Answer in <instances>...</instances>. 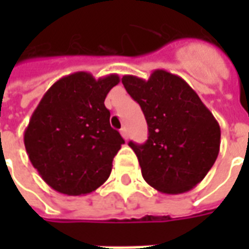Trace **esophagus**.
Returning <instances> with one entry per match:
<instances>
[{
  "mask_svg": "<svg viewBox=\"0 0 249 249\" xmlns=\"http://www.w3.org/2000/svg\"><path fill=\"white\" fill-rule=\"evenodd\" d=\"M120 133H121V136H123V137H124L125 140H126V139H128V129H126V128H121V130H120Z\"/></svg>",
  "mask_w": 249,
  "mask_h": 249,
  "instance_id": "1",
  "label": "esophagus"
}]
</instances>
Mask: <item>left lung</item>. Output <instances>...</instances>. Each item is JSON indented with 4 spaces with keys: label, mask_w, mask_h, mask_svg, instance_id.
I'll return each instance as SVG.
<instances>
[{
    "label": "left lung",
    "mask_w": 249,
    "mask_h": 249,
    "mask_svg": "<svg viewBox=\"0 0 249 249\" xmlns=\"http://www.w3.org/2000/svg\"><path fill=\"white\" fill-rule=\"evenodd\" d=\"M148 124L144 144L129 141L142 178L167 195L191 191L217 159L220 126L197 93L181 77L157 69L148 80L123 77Z\"/></svg>",
    "instance_id": "obj_1"
}]
</instances>
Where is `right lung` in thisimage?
<instances>
[{
	"mask_svg": "<svg viewBox=\"0 0 249 249\" xmlns=\"http://www.w3.org/2000/svg\"><path fill=\"white\" fill-rule=\"evenodd\" d=\"M117 74L96 80L76 71L60 78L41 98L24 133L32 165L54 191L80 196L108 180L124 139L110 126L105 97Z\"/></svg>",
	"mask_w": 249,
	"mask_h": 249,
	"instance_id": "1",
	"label": "right lung"
}]
</instances>
